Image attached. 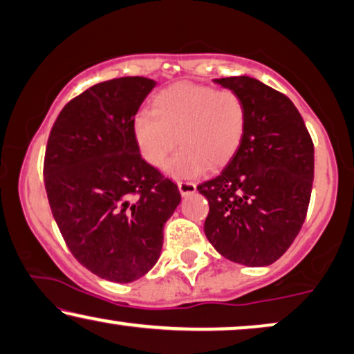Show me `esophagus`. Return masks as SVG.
<instances>
[{"label": "esophagus", "mask_w": 354, "mask_h": 354, "mask_svg": "<svg viewBox=\"0 0 354 354\" xmlns=\"http://www.w3.org/2000/svg\"><path fill=\"white\" fill-rule=\"evenodd\" d=\"M178 189H180L181 196H189V194H194L197 191V186L191 181H178Z\"/></svg>", "instance_id": "1"}]
</instances>
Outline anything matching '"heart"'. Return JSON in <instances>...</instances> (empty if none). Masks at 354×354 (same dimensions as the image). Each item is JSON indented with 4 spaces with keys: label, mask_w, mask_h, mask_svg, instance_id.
Instances as JSON below:
<instances>
[{
    "label": "heart",
    "mask_w": 354,
    "mask_h": 354,
    "mask_svg": "<svg viewBox=\"0 0 354 354\" xmlns=\"http://www.w3.org/2000/svg\"><path fill=\"white\" fill-rule=\"evenodd\" d=\"M248 128V106L239 93L191 82L173 84L153 98L152 111L134 120V139L149 165L163 167L176 144L183 147L169 160L174 178H194L207 168L225 167L241 147Z\"/></svg>",
    "instance_id": "b5f03b06"
}]
</instances>
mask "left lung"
<instances>
[{
    "mask_svg": "<svg viewBox=\"0 0 354 354\" xmlns=\"http://www.w3.org/2000/svg\"><path fill=\"white\" fill-rule=\"evenodd\" d=\"M214 82L243 97L248 128L218 176L197 186L210 205L205 236L228 261L270 266L304 223L314 180L313 139L283 93L249 75Z\"/></svg>",
    "mask_w": 354,
    "mask_h": 354,
    "instance_id": "1",
    "label": "left lung"
}]
</instances>
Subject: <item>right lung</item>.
I'll use <instances>...</instances> for the list:
<instances>
[{
  "label": "right lung",
  "instance_id": "obj_1",
  "mask_svg": "<svg viewBox=\"0 0 354 354\" xmlns=\"http://www.w3.org/2000/svg\"><path fill=\"white\" fill-rule=\"evenodd\" d=\"M157 82L120 77L66 105L45 152L51 214L73 256L100 279L131 283L157 263L178 186L140 157L134 116Z\"/></svg>",
  "mask_w": 354,
  "mask_h": 354
}]
</instances>
